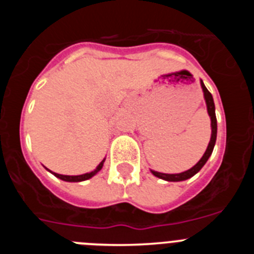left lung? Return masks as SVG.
I'll use <instances>...</instances> for the list:
<instances>
[{
	"mask_svg": "<svg viewBox=\"0 0 254 254\" xmlns=\"http://www.w3.org/2000/svg\"><path fill=\"white\" fill-rule=\"evenodd\" d=\"M201 86H202L203 95H205L206 104H207L208 116H210V118H211V140H210V142H208L207 149H206L205 154H203V156L201 158V160H199L193 168H190V170H187V172L179 173V174H164V173L154 172V170H152V174H154L155 177H158V178H161V179H164V181H169V182L186 181V179L190 178V177H193L197 172H199V170H201V168H202L203 165L206 164V161L208 160L210 155L212 154L215 142H216V133H217L216 116H215V104H214V99H212V95H211L210 91L206 89V86L203 85V82H201Z\"/></svg>",
	"mask_w": 254,
	"mask_h": 254,
	"instance_id": "1",
	"label": "left lung"
}]
</instances>
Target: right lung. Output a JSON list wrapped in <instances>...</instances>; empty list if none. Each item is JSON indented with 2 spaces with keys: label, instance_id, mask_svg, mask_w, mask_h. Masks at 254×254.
<instances>
[{
  "label": "right lung",
  "instance_id": "1",
  "mask_svg": "<svg viewBox=\"0 0 254 254\" xmlns=\"http://www.w3.org/2000/svg\"><path fill=\"white\" fill-rule=\"evenodd\" d=\"M103 164H104V160L102 161V163L96 167L95 170H93V172L90 173H86V174H81V176H62V174H57V173H53L57 178L62 179V181H66V182H81V181H86V179L91 178L93 176H95L96 173L99 172L100 169L103 168Z\"/></svg>",
  "mask_w": 254,
  "mask_h": 254
}]
</instances>
